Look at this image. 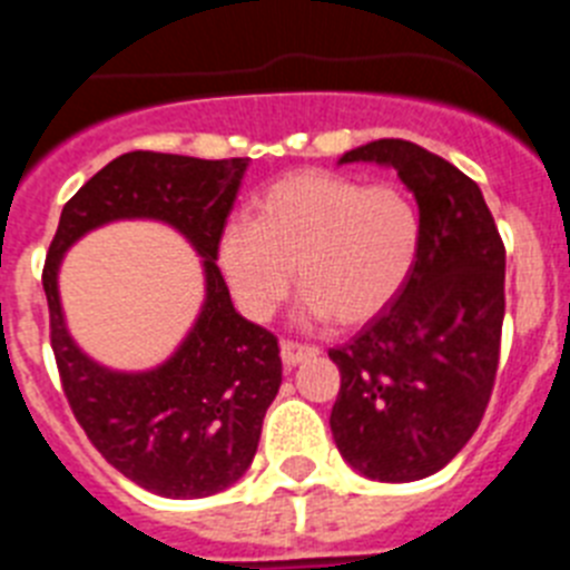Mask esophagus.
Listing matches in <instances>:
<instances>
[{
	"mask_svg": "<svg viewBox=\"0 0 570 570\" xmlns=\"http://www.w3.org/2000/svg\"><path fill=\"white\" fill-rule=\"evenodd\" d=\"M320 354V347H311V345H299V342H282L279 347V356H282V365L285 367H294L299 362L311 360V356Z\"/></svg>",
	"mask_w": 570,
	"mask_h": 570,
	"instance_id": "obj_1",
	"label": "esophagus"
}]
</instances>
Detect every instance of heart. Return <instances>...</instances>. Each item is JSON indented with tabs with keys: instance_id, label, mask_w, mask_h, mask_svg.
<instances>
[{
	"instance_id": "b5f03b06",
	"label": "heart",
	"mask_w": 570,
	"mask_h": 570,
	"mask_svg": "<svg viewBox=\"0 0 570 570\" xmlns=\"http://www.w3.org/2000/svg\"><path fill=\"white\" fill-rule=\"evenodd\" d=\"M420 216L391 185L328 170L282 176L256 203V219H230L216 265L250 320H271L294 285L305 322L362 325L391 305L414 268Z\"/></svg>"
}]
</instances>
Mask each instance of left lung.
<instances>
[{
    "label": "left lung",
    "mask_w": 570,
    "mask_h": 570,
    "mask_svg": "<svg viewBox=\"0 0 570 570\" xmlns=\"http://www.w3.org/2000/svg\"><path fill=\"white\" fill-rule=\"evenodd\" d=\"M394 168L416 199L420 248L400 294L334 347L331 431L376 482L425 480L460 454L491 400L505 316V248L480 185L407 139L340 156Z\"/></svg>",
    "instance_id": "obj_1"
}]
</instances>
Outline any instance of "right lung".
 I'll return each instance as SVG.
<instances>
[{
    "label": "right lung",
    "mask_w": 570,
    "mask_h": 570,
    "mask_svg": "<svg viewBox=\"0 0 570 570\" xmlns=\"http://www.w3.org/2000/svg\"><path fill=\"white\" fill-rule=\"evenodd\" d=\"M248 165L150 150L116 156L70 196L45 259L50 345L73 416L116 471L168 500L210 497L248 471L282 382L276 336L234 308L216 268V239ZM134 218L168 224L189 242L204 259L206 296L168 361L119 372L85 355L69 336L58 271L90 229Z\"/></svg>",
    "instance_id": "obj_1"
}]
</instances>
